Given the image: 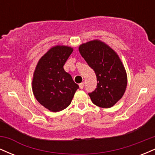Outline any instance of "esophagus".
<instances>
[{"label":"esophagus","mask_w":155,"mask_h":155,"mask_svg":"<svg viewBox=\"0 0 155 155\" xmlns=\"http://www.w3.org/2000/svg\"><path fill=\"white\" fill-rule=\"evenodd\" d=\"M84 84L83 82L80 83L79 84V87H80V89H81V90H82V89L84 88Z\"/></svg>","instance_id":"obj_1"}]
</instances>
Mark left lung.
<instances>
[{"label":"left lung","instance_id":"left-lung-1","mask_svg":"<svg viewBox=\"0 0 155 155\" xmlns=\"http://www.w3.org/2000/svg\"><path fill=\"white\" fill-rule=\"evenodd\" d=\"M79 50L97 77V88L88 93L92 102L101 108L112 107L122 97L127 83L126 71L118 54L99 40L81 44Z\"/></svg>","mask_w":155,"mask_h":155}]
</instances>
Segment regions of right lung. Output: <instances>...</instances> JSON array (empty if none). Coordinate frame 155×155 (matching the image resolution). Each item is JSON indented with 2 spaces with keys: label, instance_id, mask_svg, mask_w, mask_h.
I'll return each instance as SVG.
<instances>
[{
  "label": "right lung",
  "instance_id": "right-lung-1",
  "mask_svg": "<svg viewBox=\"0 0 155 155\" xmlns=\"http://www.w3.org/2000/svg\"><path fill=\"white\" fill-rule=\"evenodd\" d=\"M73 51L67 46L51 47L35 67L32 81L33 95L39 104L52 112L67 108L79 87L63 68Z\"/></svg>",
  "mask_w": 155,
  "mask_h": 155
}]
</instances>
